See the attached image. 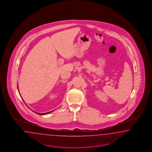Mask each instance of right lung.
<instances>
[{
	"instance_id": "add662e5",
	"label": "right lung",
	"mask_w": 152,
	"mask_h": 152,
	"mask_svg": "<svg viewBox=\"0 0 152 152\" xmlns=\"http://www.w3.org/2000/svg\"><path fill=\"white\" fill-rule=\"evenodd\" d=\"M52 112V111H51ZM51 112H47V113H37V114H39V115H46V114H48V113H51Z\"/></svg>"
}]
</instances>
